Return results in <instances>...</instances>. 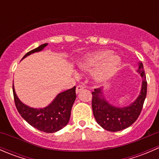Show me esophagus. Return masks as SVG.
<instances>
[{
	"instance_id": "esophagus-1",
	"label": "esophagus",
	"mask_w": 159,
	"mask_h": 159,
	"mask_svg": "<svg viewBox=\"0 0 159 159\" xmlns=\"http://www.w3.org/2000/svg\"><path fill=\"white\" fill-rule=\"evenodd\" d=\"M84 89V87H83L82 85H78L76 88V93L78 94V93H79L80 91H82V90Z\"/></svg>"
}]
</instances>
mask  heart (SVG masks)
Wrapping results in <instances>:
<instances>
[{
    "label": "heart",
    "mask_w": 159,
    "mask_h": 159,
    "mask_svg": "<svg viewBox=\"0 0 159 159\" xmlns=\"http://www.w3.org/2000/svg\"><path fill=\"white\" fill-rule=\"evenodd\" d=\"M120 61V57L112 54L109 50H101L86 56L81 67L84 70H91L98 66L94 71V78L102 81L110 78L117 71Z\"/></svg>",
    "instance_id": "heart-1"
}]
</instances>
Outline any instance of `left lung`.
I'll return each mask as SVG.
<instances>
[{
  "instance_id": "obj_1",
  "label": "left lung",
  "mask_w": 159,
  "mask_h": 159,
  "mask_svg": "<svg viewBox=\"0 0 159 159\" xmlns=\"http://www.w3.org/2000/svg\"><path fill=\"white\" fill-rule=\"evenodd\" d=\"M142 78L141 92L134 102L127 107L119 108L111 105L104 98L101 89L92 92L93 115L98 124L109 131H118L131 126L138 119L142 111L147 94V81L142 62L139 63L137 70Z\"/></svg>"
}]
</instances>
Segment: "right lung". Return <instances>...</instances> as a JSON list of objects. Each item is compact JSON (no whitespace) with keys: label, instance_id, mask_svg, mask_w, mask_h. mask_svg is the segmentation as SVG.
Listing matches in <instances>:
<instances>
[{"label":"right lung","instance_id":"right-lung-1","mask_svg":"<svg viewBox=\"0 0 159 159\" xmlns=\"http://www.w3.org/2000/svg\"><path fill=\"white\" fill-rule=\"evenodd\" d=\"M48 44H43L27 53L23 57L34 52L42 51ZM76 87L59 93L52 102L44 108H33L22 103L16 94L13 84L14 103L19 114L22 118L35 129L47 133H53L59 131L67 125L70 117L72 105L76 98Z\"/></svg>","mask_w":159,"mask_h":159}]
</instances>
